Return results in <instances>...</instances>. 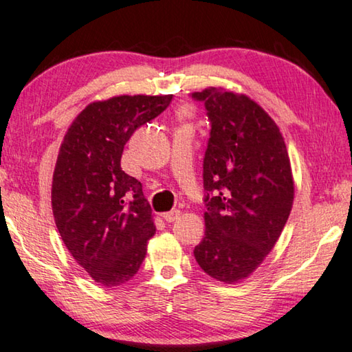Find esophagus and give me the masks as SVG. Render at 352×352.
Returning a JSON list of instances; mask_svg holds the SVG:
<instances>
[{
  "instance_id": "esophagus-1",
  "label": "esophagus",
  "mask_w": 352,
  "mask_h": 352,
  "mask_svg": "<svg viewBox=\"0 0 352 352\" xmlns=\"http://www.w3.org/2000/svg\"><path fill=\"white\" fill-rule=\"evenodd\" d=\"M179 215H181V210H170V212H165L162 217H164V220L166 223H173L175 220H177V218H179Z\"/></svg>"
}]
</instances>
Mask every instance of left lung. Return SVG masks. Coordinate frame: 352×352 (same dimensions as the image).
Returning a JSON list of instances; mask_svg holds the SVG:
<instances>
[{
  "label": "left lung",
  "mask_w": 352,
  "mask_h": 352,
  "mask_svg": "<svg viewBox=\"0 0 352 352\" xmlns=\"http://www.w3.org/2000/svg\"><path fill=\"white\" fill-rule=\"evenodd\" d=\"M210 137L203 164L206 234L195 258L212 278L234 284L263 262L289 220L293 177L278 126L246 95L195 91Z\"/></svg>",
  "instance_id": "obj_1"
}]
</instances>
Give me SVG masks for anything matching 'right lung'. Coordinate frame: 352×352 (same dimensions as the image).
Masks as SVG:
<instances>
[{
    "instance_id": "add662e5",
    "label": "right lung",
    "mask_w": 352,
    "mask_h": 352,
    "mask_svg": "<svg viewBox=\"0 0 352 352\" xmlns=\"http://www.w3.org/2000/svg\"><path fill=\"white\" fill-rule=\"evenodd\" d=\"M173 95L91 102L68 128L51 188L56 226L80 267L104 287L134 278L155 232L142 184L122 170L126 142L170 106Z\"/></svg>"
}]
</instances>
